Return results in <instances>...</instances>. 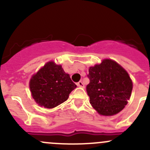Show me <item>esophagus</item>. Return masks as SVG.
<instances>
[{
    "label": "esophagus",
    "instance_id": "1",
    "mask_svg": "<svg viewBox=\"0 0 150 150\" xmlns=\"http://www.w3.org/2000/svg\"><path fill=\"white\" fill-rule=\"evenodd\" d=\"M77 85H78V86H79V87H81V88H84L85 87L82 81H79V82L77 83Z\"/></svg>",
    "mask_w": 150,
    "mask_h": 150
}]
</instances>
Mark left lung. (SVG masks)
Returning a JSON list of instances; mask_svg holds the SVG:
<instances>
[{"label": "left lung", "instance_id": "1", "mask_svg": "<svg viewBox=\"0 0 150 150\" xmlns=\"http://www.w3.org/2000/svg\"><path fill=\"white\" fill-rule=\"evenodd\" d=\"M86 87L92 107L101 115L112 116L128 104L133 89L128 72L117 62L104 59L88 69Z\"/></svg>", "mask_w": 150, "mask_h": 150}]
</instances>
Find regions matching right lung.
Instances as JSON below:
<instances>
[{
  "label": "right lung",
  "mask_w": 150,
  "mask_h": 150,
  "mask_svg": "<svg viewBox=\"0 0 150 150\" xmlns=\"http://www.w3.org/2000/svg\"><path fill=\"white\" fill-rule=\"evenodd\" d=\"M31 96L40 107L52 109L67 100L69 93L77 87L61 64L49 61L36 73L29 83Z\"/></svg>",
  "instance_id": "add662e5"
}]
</instances>
